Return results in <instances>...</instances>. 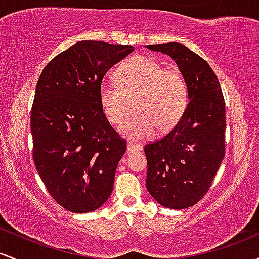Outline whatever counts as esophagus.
Returning a JSON list of instances; mask_svg holds the SVG:
<instances>
[{
    "label": "esophagus",
    "instance_id": "1",
    "mask_svg": "<svg viewBox=\"0 0 259 259\" xmlns=\"http://www.w3.org/2000/svg\"><path fill=\"white\" fill-rule=\"evenodd\" d=\"M142 150V146L141 145H138L135 144V142H132V141H127L126 142V151L127 152H139V151Z\"/></svg>",
    "mask_w": 259,
    "mask_h": 259
}]
</instances>
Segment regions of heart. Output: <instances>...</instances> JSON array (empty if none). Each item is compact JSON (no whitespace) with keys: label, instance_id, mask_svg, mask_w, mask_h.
<instances>
[{"label":"heart","instance_id":"heart-1","mask_svg":"<svg viewBox=\"0 0 259 259\" xmlns=\"http://www.w3.org/2000/svg\"><path fill=\"white\" fill-rule=\"evenodd\" d=\"M119 84L103 81L100 86V105L109 123L120 124L133 109L136 114L119 127L123 136L144 140L156 135L158 129L170 130L179 121L189 102L184 76L177 69H164L159 62L135 56L117 73Z\"/></svg>","mask_w":259,"mask_h":259}]
</instances>
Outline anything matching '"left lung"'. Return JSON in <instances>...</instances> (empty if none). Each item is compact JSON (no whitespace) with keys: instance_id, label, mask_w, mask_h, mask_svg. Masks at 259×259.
<instances>
[{"instance_id":"8db88e82","label":"left lung","mask_w":259,"mask_h":259,"mask_svg":"<svg viewBox=\"0 0 259 259\" xmlns=\"http://www.w3.org/2000/svg\"><path fill=\"white\" fill-rule=\"evenodd\" d=\"M146 47L174 59L189 92L185 112L173 130L145 146L146 187L163 207L184 209L206 195L224 158V97L209 64L185 45Z\"/></svg>"}]
</instances>
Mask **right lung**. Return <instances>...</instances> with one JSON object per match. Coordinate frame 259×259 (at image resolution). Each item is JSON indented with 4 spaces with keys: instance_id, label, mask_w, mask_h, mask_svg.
<instances>
[{
    "instance_id": "right-lung-1",
    "label": "right lung",
    "mask_w": 259,
    "mask_h": 259,
    "mask_svg": "<svg viewBox=\"0 0 259 259\" xmlns=\"http://www.w3.org/2000/svg\"><path fill=\"white\" fill-rule=\"evenodd\" d=\"M134 51L130 45L79 41L38 78L31 109L34 162L59 206L89 213L106 203L126 142L100 105L105 74Z\"/></svg>"
}]
</instances>
